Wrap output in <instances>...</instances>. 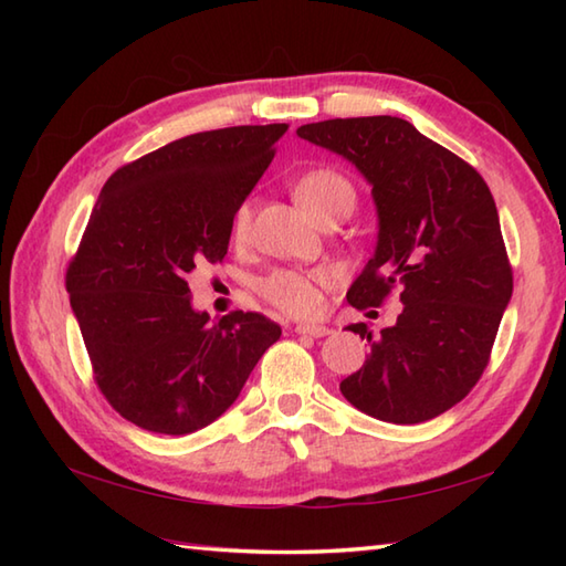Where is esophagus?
<instances>
[{
	"label": "esophagus",
	"instance_id": "34e87169",
	"mask_svg": "<svg viewBox=\"0 0 566 566\" xmlns=\"http://www.w3.org/2000/svg\"><path fill=\"white\" fill-rule=\"evenodd\" d=\"M298 335H311V338H326L331 333L328 326H318V323H298L294 328Z\"/></svg>",
	"mask_w": 566,
	"mask_h": 566
}]
</instances>
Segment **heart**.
Wrapping results in <instances>:
<instances>
[{
    "label": "heart",
    "instance_id": "1",
    "mask_svg": "<svg viewBox=\"0 0 566 566\" xmlns=\"http://www.w3.org/2000/svg\"><path fill=\"white\" fill-rule=\"evenodd\" d=\"M294 195L296 199L304 203V209L314 216L318 221L323 213H331L340 207L353 209L355 203V189L347 179L335 172V170H311L296 179L294 185ZM250 203H240L233 213V238L243 240L250 233ZM328 282L326 272H290V270H280L272 272L268 280L260 284L262 294L268 296V302H272L276 308L286 311L292 316H316L323 308V294L321 286Z\"/></svg>",
    "mask_w": 566,
    "mask_h": 566
}]
</instances>
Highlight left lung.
Returning a JSON list of instances; mask_svg holds the SVG:
<instances>
[{
	"mask_svg": "<svg viewBox=\"0 0 566 566\" xmlns=\"http://www.w3.org/2000/svg\"><path fill=\"white\" fill-rule=\"evenodd\" d=\"M296 136L355 165L371 187L377 245L347 290L355 308L391 286L403 311L367 338L369 355L340 391L357 411L413 426L460 403L482 377L513 294L494 197L472 165L396 116L331 118Z\"/></svg>",
	"mask_w": 566,
	"mask_h": 566,
	"instance_id": "left-lung-1",
	"label": "left lung"
}]
</instances>
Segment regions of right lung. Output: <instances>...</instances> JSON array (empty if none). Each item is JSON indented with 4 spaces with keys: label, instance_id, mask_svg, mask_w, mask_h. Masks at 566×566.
<instances>
[{
    "label": "right lung",
    "instance_id": "obj_1",
    "mask_svg": "<svg viewBox=\"0 0 566 566\" xmlns=\"http://www.w3.org/2000/svg\"><path fill=\"white\" fill-rule=\"evenodd\" d=\"M290 124L203 130L116 170L67 270L70 306L102 394L160 436L223 416L282 328L260 314L211 321L187 274L221 262L233 213Z\"/></svg>",
    "mask_w": 566,
    "mask_h": 566
}]
</instances>
